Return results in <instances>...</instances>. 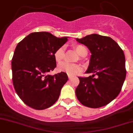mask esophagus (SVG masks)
Here are the masks:
<instances>
[{
  "mask_svg": "<svg viewBox=\"0 0 133 133\" xmlns=\"http://www.w3.org/2000/svg\"><path fill=\"white\" fill-rule=\"evenodd\" d=\"M68 77H69V79H71L72 78H73V76H72V75H70V74H68Z\"/></svg>",
  "mask_w": 133,
  "mask_h": 133,
  "instance_id": "34e87169",
  "label": "esophagus"
}]
</instances>
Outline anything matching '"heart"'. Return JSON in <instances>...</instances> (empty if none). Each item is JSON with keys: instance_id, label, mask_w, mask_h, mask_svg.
Listing matches in <instances>:
<instances>
[{"instance_id": "1", "label": "heart", "mask_w": 133, "mask_h": 133, "mask_svg": "<svg viewBox=\"0 0 133 133\" xmlns=\"http://www.w3.org/2000/svg\"><path fill=\"white\" fill-rule=\"evenodd\" d=\"M74 49L80 56H85L88 54V50L85 46L77 44L74 46ZM64 47L61 46L57 49L54 53V58L57 63H61L64 57ZM58 70L63 72L70 75H74L82 71V67L80 64H71V63L63 62L58 66Z\"/></svg>"}]
</instances>
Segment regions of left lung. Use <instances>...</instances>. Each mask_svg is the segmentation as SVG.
<instances>
[{
  "label": "left lung",
  "mask_w": 133,
  "mask_h": 133,
  "mask_svg": "<svg viewBox=\"0 0 133 133\" xmlns=\"http://www.w3.org/2000/svg\"><path fill=\"white\" fill-rule=\"evenodd\" d=\"M91 53L87 74L78 77L76 89L78 101L85 107L97 108L107 105L119 94L126 77L124 53L110 37L93 34L76 38Z\"/></svg>",
  "instance_id": "8db88e82"
}]
</instances>
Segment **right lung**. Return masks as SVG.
<instances>
[{
  "instance_id": "right-lung-1",
  "label": "right lung",
  "mask_w": 133,
  "mask_h": 133,
  "mask_svg": "<svg viewBox=\"0 0 133 133\" xmlns=\"http://www.w3.org/2000/svg\"><path fill=\"white\" fill-rule=\"evenodd\" d=\"M68 40L48 32H32L16 46L12 61V82L23 102L35 110H44L57 101L67 82L66 73L49 75L56 67L54 53Z\"/></svg>"
}]
</instances>
